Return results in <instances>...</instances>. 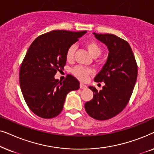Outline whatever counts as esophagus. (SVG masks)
<instances>
[{"label":"esophagus","mask_w":154,"mask_h":154,"mask_svg":"<svg viewBox=\"0 0 154 154\" xmlns=\"http://www.w3.org/2000/svg\"><path fill=\"white\" fill-rule=\"evenodd\" d=\"M80 88H81V89H85V88H87V86L85 84L81 83H80Z\"/></svg>","instance_id":"esophagus-1"}]
</instances>
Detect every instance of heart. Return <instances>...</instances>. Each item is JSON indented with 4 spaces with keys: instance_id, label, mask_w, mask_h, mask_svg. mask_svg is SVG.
<instances>
[{
    "instance_id": "heart-1",
    "label": "heart",
    "mask_w": 154,
    "mask_h": 154,
    "mask_svg": "<svg viewBox=\"0 0 154 154\" xmlns=\"http://www.w3.org/2000/svg\"><path fill=\"white\" fill-rule=\"evenodd\" d=\"M84 45L93 57H97L102 53V47L97 41L90 40V41L85 42ZM75 50H76V48H75V45H71L67 49L66 52V59L68 62H71L73 60ZM71 72L79 79L81 80V81H85L88 78V75L93 73V71L90 69L84 68L83 66H76L72 69Z\"/></svg>"
}]
</instances>
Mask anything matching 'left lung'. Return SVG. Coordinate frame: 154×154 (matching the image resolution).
Returning a JSON list of instances; mask_svg holds the SVG:
<instances>
[{
	"instance_id": "8db88e82",
	"label": "left lung",
	"mask_w": 154,
	"mask_h": 154,
	"mask_svg": "<svg viewBox=\"0 0 154 154\" xmlns=\"http://www.w3.org/2000/svg\"><path fill=\"white\" fill-rule=\"evenodd\" d=\"M93 33L107 46L109 52L106 62L94 80L104 82L105 85L100 91L90 86L94 95L85 103V109L90 116L105 121L121 113L128 104L137 77V64L125 40L109 33Z\"/></svg>"
}]
</instances>
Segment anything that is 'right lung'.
Returning a JSON list of instances; mask_svg holds the SVG:
<instances>
[{
	"label": "right lung",
	"mask_w": 154,
	"mask_h": 154,
	"mask_svg": "<svg viewBox=\"0 0 154 154\" xmlns=\"http://www.w3.org/2000/svg\"><path fill=\"white\" fill-rule=\"evenodd\" d=\"M86 31L54 30L35 38L29 47L20 69V85L31 111L43 119L61 113L66 94L79 89L80 83L71 75L63 81L54 79L66 65L68 48Z\"/></svg>",
	"instance_id": "right-lung-1"
}]
</instances>
